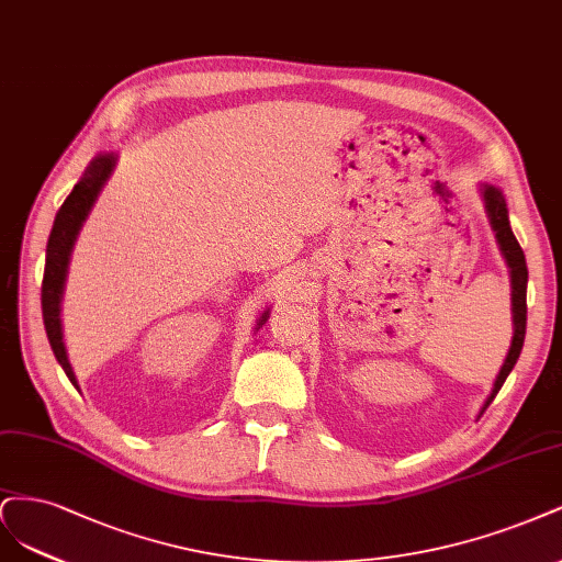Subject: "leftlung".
Returning a JSON list of instances; mask_svg holds the SVG:
<instances>
[{"label":"left lung","mask_w":562,"mask_h":562,"mask_svg":"<svg viewBox=\"0 0 562 562\" xmlns=\"http://www.w3.org/2000/svg\"><path fill=\"white\" fill-rule=\"evenodd\" d=\"M481 195L485 203V212L487 220H491V226L495 231V238L499 243L502 255L506 259V266L512 268V313H514V338H512V348L509 355H506L504 364L499 369V375L493 385L491 396H487L483 411L493 404V400L497 396V392L502 390L506 375L512 373V369L516 367V361L520 357L522 350V340H525V322H528V303H525V296H528V263H525V255L516 240V235L509 226V210H506L504 195L497 187L493 184H483L481 187Z\"/></svg>","instance_id":"1"}]
</instances>
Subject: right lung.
I'll list each match as a JSON object with an SVG mask.
<instances>
[{
  "label": "right lung",
  "instance_id": "right-lung-1",
  "mask_svg": "<svg viewBox=\"0 0 562 562\" xmlns=\"http://www.w3.org/2000/svg\"><path fill=\"white\" fill-rule=\"evenodd\" d=\"M116 166V156L114 154H100L98 158L90 160L88 170L83 172L81 182L75 184L71 193L65 198V203L60 205L56 222H53L50 235H48V245H46V266H44V280H42V315H44V327L46 336L53 348V355L60 361L63 371L71 380V385H77L75 371H71V364L67 359V350L63 342V324H60V301H63V289H65V278H67V263L71 247L77 243V235L86 222V216L93 207L98 193L102 191L104 182L110 179L112 170ZM268 319V311L261 315L259 327Z\"/></svg>",
  "mask_w": 562,
  "mask_h": 562
}]
</instances>
